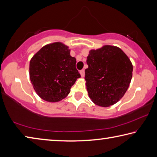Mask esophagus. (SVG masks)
<instances>
[{"mask_svg": "<svg viewBox=\"0 0 157 157\" xmlns=\"http://www.w3.org/2000/svg\"><path fill=\"white\" fill-rule=\"evenodd\" d=\"M79 73H80V75L83 78V77L84 76V70H81L80 71H79Z\"/></svg>", "mask_w": 157, "mask_h": 157, "instance_id": "esophagus-1", "label": "esophagus"}]
</instances>
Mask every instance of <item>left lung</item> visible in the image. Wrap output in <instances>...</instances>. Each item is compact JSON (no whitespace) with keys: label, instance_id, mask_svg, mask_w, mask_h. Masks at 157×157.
Wrapping results in <instances>:
<instances>
[{"label":"left lung","instance_id":"1","mask_svg":"<svg viewBox=\"0 0 157 157\" xmlns=\"http://www.w3.org/2000/svg\"><path fill=\"white\" fill-rule=\"evenodd\" d=\"M86 63L84 79L89 98L100 107L116 104L132 79L133 66L128 57L119 48L106 45L90 50Z\"/></svg>","mask_w":157,"mask_h":157}]
</instances>
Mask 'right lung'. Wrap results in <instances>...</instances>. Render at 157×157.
<instances>
[{
	"label": "right lung",
	"mask_w": 157,
	"mask_h": 157,
	"mask_svg": "<svg viewBox=\"0 0 157 157\" xmlns=\"http://www.w3.org/2000/svg\"><path fill=\"white\" fill-rule=\"evenodd\" d=\"M75 64L68 47L61 42L42 47L30 62V78L34 91L47 102L63 100L81 77Z\"/></svg>",
	"instance_id": "1"
}]
</instances>
